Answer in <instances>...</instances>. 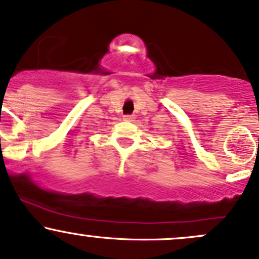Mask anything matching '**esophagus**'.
Returning a JSON list of instances; mask_svg holds the SVG:
<instances>
[{
	"label": "esophagus",
	"mask_w": 259,
	"mask_h": 259,
	"mask_svg": "<svg viewBox=\"0 0 259 259\" xmlns=\"http://www.w3.org/2000/svg\"><path fill=\"white\" fill-rule=\"evenodd\" d=\"M123 119L125 121H134L135 116L134 115H124Z\"/></svg>",
	"instance_id": "1"
}]
</instances>
